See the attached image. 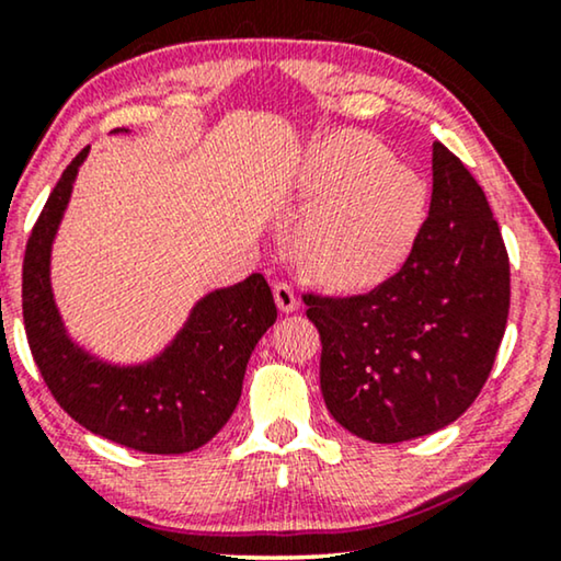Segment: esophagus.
<instances>
[{"label": "esophagus", "instance_id": "esophagus-1", "mask_svg": "<svg viewBox=\"0 0 561 561\" xmlns=\"http://www.w3.org/2000/svg\"><path fill=\"white\" fill-rule=\"evenodd\" d=\"M273 294H275V304H278L280 311L288 313V311L298 309V296H296V290H294V286H290V283L278 280L273 286Z\"/></svg>", "mask_w": 561, "mask_h": 561}]
</instances>
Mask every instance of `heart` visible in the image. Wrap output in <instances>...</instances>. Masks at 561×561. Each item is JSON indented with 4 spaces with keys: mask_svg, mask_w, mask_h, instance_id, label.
Instances as JSON below:
<instances>
[{
    "mask_svg": "<svg viewBox=\"0 0 561 561\" xmlns=\"http://www.w3.org/2000/svg\"><path fill=\"white\" fill-rule=\"evenodd\" d=\"M304 198L321 209L304 232L309 263L336 286H373L411 252L426 186L367 137H340L309 160Z\"/></svg>",
    "mask_w": 561,
    "mask_h": 561,
    "instance_id": "1",
    "label": "heart"
}]
</instances>
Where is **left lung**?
Masks as SVG:
<instances>
[{"mask_svg":"<svg viewBox=\"0 0 561 561\" xmlns=\"http://www.w3.org/2000/svg\"><path fill=\"white\" fill-rule=\"evenodd\" d=\"M432 171L428 217L388 280L301 296L321 336L327 409L365 442H409L462 416L508 321V250L480 183L442 142Z\"/></svg>","mask_w":561,"mask_h":561,"instance_id":"8db88e82","label":"left lung"}]
</instances>
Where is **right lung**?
<instances>
[{"label":"right lung","mask_w":561,"mask_h":561,"mask_svg":"<svg viewBox=\"0 0 561 561\" xmlns=\"http://www.w3.org/2000/svg\"><path fill=\"white\" fill-rule=\"evenodd\" d=\"M83 148L50 191L25 248L22 319L45 386L73 421L145 455H183L214 439L242 393L248 359L275 324L273 290L255 273L198 301L158 359L114 367L89 357L64 332L50 294V244L71 196Z\"/></svg>","instance_id":"add662e5"}]
</instances>
